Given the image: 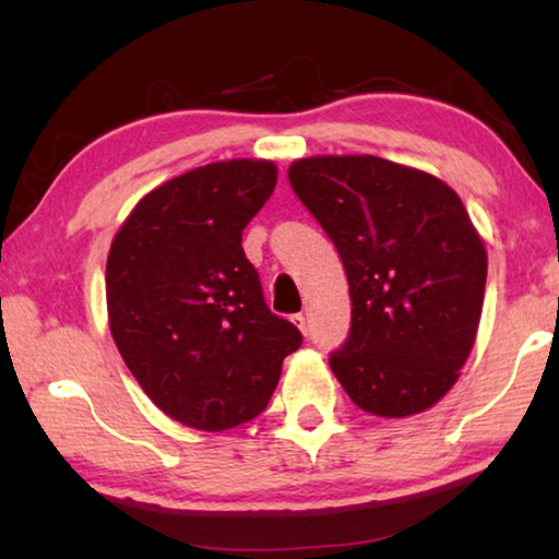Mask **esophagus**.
Returning <instances> with one entry per match:
<instances>
[{
	"label": "esophagus",
	"mask_w": 559,
	"mask_h": 559,
	"mask_svg": "<svg viewBox=\"0 0 559 559\" xmlns=\"http://www.w3.org/2000/svg\"><path fill=\"white\" fill-rule=\"evenodd\" d=\"M293 320H295V325L300 328V331H302L305 335H308V318H305L302 312H297V316H293Z\"/></svg>",
	"instance_id": "esophagus-1"
}]
</instances>
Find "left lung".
I'll use <instances>...</instances> for the list:
<instances>
[{"instance_id": "obj_1", "label": "left lung", "mask_w": 559, "mask_h": 559, "mask_svg": "<svg viewBox=\"0 0 559 559\" xmlns=\"http://www.w3.org/2000/svg\"><path fill=\"white\" fill-rule=\"evenodd\" d=\"M289 186L338 249L350 331L331 369L379 417L448 394L476 341L486 249L445 182L371 155L308 157Z\"/></svg>"}]
</instances>
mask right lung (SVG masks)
<instances>
[{
    "label": "right lung",
    "instance_id": "obj_1",
    "mask_svg": "<svg viewBox=\"0 0 559 559\" xmlns=\"http://www.w3.org/2000/svg\"><path fill=\"white\" fill-rule=\"evenodd\" d=\"M277 186L264 159L190 170L144 195L114 236L106 308L121 358L165 415L231 430L262 415L302 333L266 308L241 231Z\"/></svg>",
    "mask_w": 559,
    "mask_h": 559
}]
</instances>
